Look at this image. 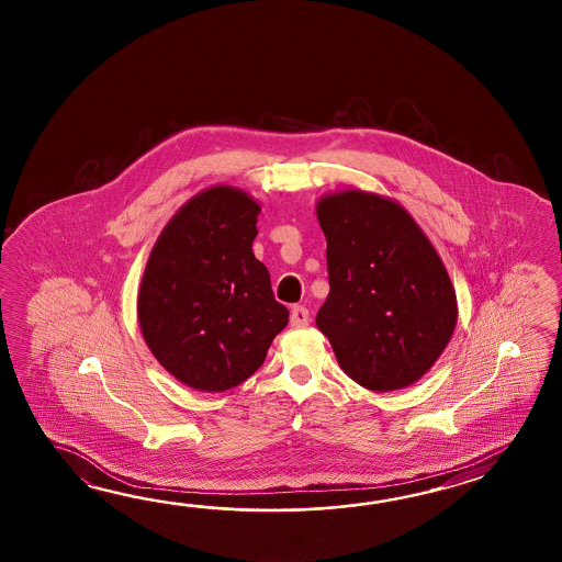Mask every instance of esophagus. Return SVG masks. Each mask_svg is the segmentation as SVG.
<instances>
[{
  "label": "esophagus",
  "instance_id": "esophagus-1",
  "mask_svg": "<svg viewBox=\"0 0 562 562\" xmlns=\"http://www.w3.org/2000/svg\"><path fill=\"white\" fill-rule=\"evenodd\" d=\"M310 323V311L305 310L303 305H295L291 310V325L293 327H305Z\"/></svg>",
  "mask_w": 562,
  "mask_h": 562
}]
</instances>
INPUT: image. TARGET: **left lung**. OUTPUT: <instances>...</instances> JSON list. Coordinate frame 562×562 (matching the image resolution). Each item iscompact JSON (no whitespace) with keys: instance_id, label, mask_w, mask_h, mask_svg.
<instances>
[{"instance_id":"8db88e82","label":"left lung","mask_w":562,"mask_h":562,"mask_svg":"<svg viewBox=\"0 0 562 562\" xmlns=\"http://www.w3.org/2000/svg\"><path fill=\"white\" fill-rule=\"evenodd\" d=\"M329 295L317 327L339 368L371 392L418 382L458 322L456 291L426 233L394 199L347 189L323 194Z\"/></svg>"}]
</instances>
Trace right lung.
Instances as JSON below:
<instances>
[{"instance_id":"obj_1","label":"right lung","mask_w":562,"mask_h":562,"mask_svg":"<svg viewBox=\"0 0 562 562\" xmlns=\"http://www.w3.org/2000/svg\"><path fill=\"white\" fill-rule=\"evenodd\" d=\"M261 206L216 184L180 206L158 235L138 289V323L156 361L199 392H225L263 366L289 322L255 259Z\"/></svg>"}]
</instances>
